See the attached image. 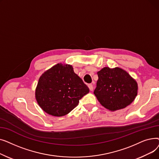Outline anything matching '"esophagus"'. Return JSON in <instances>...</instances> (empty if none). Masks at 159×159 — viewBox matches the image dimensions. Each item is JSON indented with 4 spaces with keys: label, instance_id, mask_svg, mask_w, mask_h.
<instances>
[{
    "label": "esophagus",
    "instance_id": "34e87169",
    "mask_svg": "<svg viewBox=\"0 0 159 159\" xmlns=\"http://www.w3.org/2000/svg\"><path fill=\"white\" fill-rule=\"evenodd\" d=\"M88 88H89V89L90 90V91H93V85L91 84H88Z\"/></svg>",
    "mask_w": 159,
    "mask_h": 159
}]
</instances>
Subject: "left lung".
<instances>
[{"label": "left lung", "mask_w": 159, "mask_h": 159, "mask_svg": "<svg viewBox=\"0 0 159 159\" xmlns=\"http://www.w3.org/2000/svg\"><path fill=\"white\" fill-rule=\"evenodd\" d=\"M97 75L94 94L107 110L115 111L124 109L134 101L138 93V84L126 71L119 67H104Z\"/></svg>", "instance_id": "obj_1"}]
</instances>
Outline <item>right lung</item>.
<instances>
[{"label": "right lung", "mask_w": 159, "mask_h": 159, "mask_svg": "<svg viewBox=\"0 0 159 159\" xmlns=\"http://www.w3.org/2000/svg\"><path fill=\"white\" fill-rule=\"evenodd\" d=\"M89 91L88 86L75 73L71 65L58 63L40 77L35 98L46 113L62 116L72 111Z\"/></svg>", "instance_id": "add662e5"}]
</instances>
